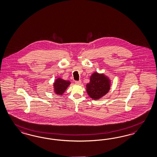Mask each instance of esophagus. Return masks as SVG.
<instances>
[{"mask_svg":"<svg viewBox=\"0 0 157 157\" xmlns=\"http://www.w3.org/2000/svg\"><path fill=\"white\" fill-rule=\"evenodd\" d=\"M75 83L76 85H81V81H75Z\"/></svg>","mask_w":157,"mask_h":157,"instance_id":"34e87169","label":"esophagus"}]
</instances>
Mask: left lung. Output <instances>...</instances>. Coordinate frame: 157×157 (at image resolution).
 Here are the masks:
<instances>
[{"instance_id":"1","label":"left lung","mask_w":157,"mask_h":157,"mask_svg":"<svg viewBox=\"0 0 157 157\" xmlns=\"http://www.w3.org/2000/svg\"><path fill=\"white\" fill-rule=\"evenodd\" d=\"M111 81L103 74L94 72L86 85L88 95L94 100H98L105 96L110 89Z\"/></svg>"}]
</instances>
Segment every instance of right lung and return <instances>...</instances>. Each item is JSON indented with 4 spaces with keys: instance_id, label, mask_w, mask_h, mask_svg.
<instances>
[{
    "instance_id": "obj_1",
    "label": "right lung",
    "mask_w": 157,
    "mask_h": 157,
    "mask_svg": "<svg viewBox=\"0 0 157 157\" xmlns=\"http://www.w3.org/2000/svg\"><path fill=\"white\" fill-rule=\"evenodd\" d=\"M70 84L69 81H65L60 78L56 79L53 83L54 93L59 95H62Z\"/></svg>"
}]
</instances>
